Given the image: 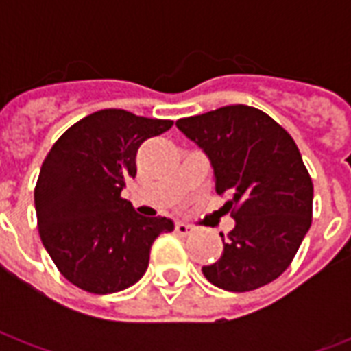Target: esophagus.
I'll return each mask as SVG.
<instances>
[{"label": "esophagus", "instance_id": "esophagus-1", "mask_svg": "<svg viewBox=\"0 0 351 351\" xmlns=\"http://www.w3.org/2000/svg\"><path fill=\"white\" fill-rule=\"evenodd\" d=\"M175 229H176V233L182 237L191 235V233H193V228H191V226H188V223H182V221H178V223L175 226Z\"/></svg>", "mask_w": 351, "mask_h": 351}]
</instances>
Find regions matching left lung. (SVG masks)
<instances>
[{"label": "left lung", "mask_w": 351, "mask_h": 351, "mask_svg": "<svg viewBox=\"0 0 351 351\" xmlns=\"http://www.w3.org/2000/svg\"><path fill=\"white\" fill-rule=\"evenodd\" d=\"M176 128L208 156L216 193L228 195L235 218L221 258L203 267L205 278L239 293L267 286L293 261L312 223L314 186L295 141L248 105L180 118Z\"/></svg>", "instance_id": "left-lung-1"}]
</instances>
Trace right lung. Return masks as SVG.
I'll list each match as a JSON object with an SVG mask.
<instances>
[{
  "label": "right lung",
  "instance_id": "right-lung-1",
  "mask_svg": "<svg viewBox=\"0 0 351 351\" xmlns=\"http://www.w3.org/2000/svg\"><path fill=\"white\" fill-rule=\"evenodd\" d=\"M171 125L105 108L73 123L47 154L35 186L37 228L73 286L95 295L133 286L148 269L154 241L175 229L169 218H145L122 199L137 175L138 146Z\"/></svg>",
  "mask_w": 351,
  "mask_h": 351
}]
</instances>
